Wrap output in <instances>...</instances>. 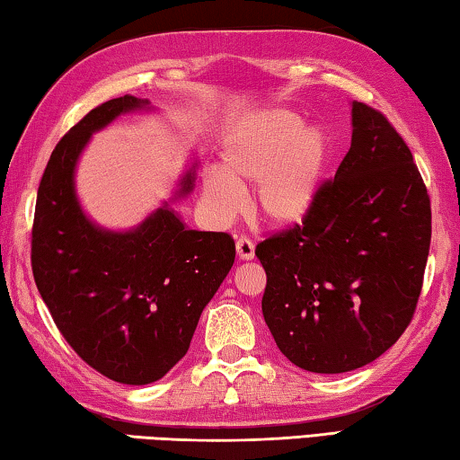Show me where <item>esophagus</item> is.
<instances>
[{
  "instance_id": "1",
  "label": "esophagus",
  "mask_w": 460,
  "mask_h": 460,
  "mask_svg": "<svg viewBox=\"0 0 460 460\" xmlns=\"http://www.w3.org/2000/svg\"><path fill=\"white\" fill-rule=\"evenodd\" d=\"M236 252H238V257L243 259V261L254 259V243H252L251 238L240 236V238L236 240Z\"/></svg>"
}]
</instances>
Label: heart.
Returning <instances> with one entry per match:
<instances>
[{"label":"heart","mask_w":460,"mask_h":460,"mask_svg":"<svg viewBox=\"0 0 460 460\" xmlns=\"http://www.w3.org/2000/svg\"><path fill=\"white\" fill-rule=\"evenodd\" d=\"M224 169L203 172V206L214 222L234 217L244 183H257L254 208L275 226L304 222L320 198L328 138L291 110H269L244 119L222 153Z\"/></svg>","instance_id":"heart-1"}]
</instances>
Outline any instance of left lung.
<instances>
[{"label":"left lung","mask_w":460,"mask_h":460,"mask_svg":"<svg viewBox=\"0 0 460 460\" xmlns=\"http://www.w3.org/2000/svg\"><path fill=\"white\" fill-rule=\"evenodd\" d=\"M430 236V195L411 150L379 110L355 102L350 150L310 216L254 251L279 350L312 373L373 363L410 326Z\"/></svg>","instance_id":"8db88e82"}]
</instances>
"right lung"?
I'll return each instance as SVG.
<instances>
[{"mask_svg":"<svg viewBox=\"0 0 460 460\" xmlns=\"http://www.w3.org/2000/svg\"><path fill=\"white\" fill-rule=\"evenodd\" d=\"M124 95L83 116L50 155L36 195L32 273L58 332L111 381H159L190 350L199 315L234 265V238L187 230L171 208L137 230L108 232L83 216L73 171L92 132L146 108ZM187 172L181 193L191 191Z\"/></svg>","mask_w":460,"mask_h":460,"instance_id":"1","label":"right lung"}]
</instances>
